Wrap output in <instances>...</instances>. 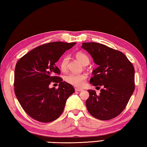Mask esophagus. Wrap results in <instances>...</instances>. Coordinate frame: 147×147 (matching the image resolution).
<instances>
[{
	"label": "esophagus",
	"instance_id": "obj_1",
	"mask_svg": "<svg viewBox=\"0 0 147 147\" xmlns=\"http://www.w3.org/2000/svg\"><path fill=\"white\" fill-rule=\"evenodd\" d=\"M75 91H83V89H80V88H76L75 89Z\"/></svg>",
	"mask_w": 147,
	"mask_h": 147
}]
</instances>
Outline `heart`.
I'll use <instances>...</instances> for the list:
<instances>
[{
  "mask_svg": "<svg viewBox=\"0 0 147 147\" xmlns=\"http://www.w3.org/2000/svg\"><path fill=\"white\" fill-rule=\"evenodd\" d=\"M76 58L84 65H88L89 62L88 56L85 53L78 52L76 54ZM69 61V56H65L60 61V69L61 71H65L67 69V66ZM65 80L68 84L76 87H82L87 79V76L85 74H74L70 73L65 76Z\"/></svg>",
  "mask_w": 147,
  "mask_h": 147,
  "instance_id": "b5f03b06",
  "label": "heart"
}]
</instances>
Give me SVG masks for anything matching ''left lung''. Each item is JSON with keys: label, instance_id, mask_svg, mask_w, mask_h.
<instances>
[{"label": "left lung", "instance_id": "left-lung-1", "mask_svg": "<svg viewBox=\"0 0 147 147\" xmlns=\"http://www.w3.org/2000/svg\"><path fill=\"white\" fill-rule=\"evenodd\" d=\"M82 48L91 54L98 67L93 71L90 83L102 86L100 93L89 89L86 102L91 115L107 121L118 116L128 102L135 89V71L132 63L121 52L103 44L83 43Z\"/></svg>", "mask_w": 147, "mask_h": 147}]
</instances>
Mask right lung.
Wrapping results in <instances>:
<instances>
[{
    "mask_svg": "<svg viewBox=\"0 0 147 147\" xmlns=\"http://www.w3.org/2000/svg\"><path fill=\"white\" fill-rule=\"evenodd\" d=\"M74 43L54 41L32 50L17 61L14 74V91L24 111L42 123H50L63 112L66 101L74 91L73 86L55 74L60 70L55 63ZM51 82L59 88H50Z\"/></svg>",
    "mask_w": 147,
    "mask_h": 147,
    "instance_id": "obj_1",
    "label": "right lung"
}]
</instances>
